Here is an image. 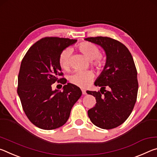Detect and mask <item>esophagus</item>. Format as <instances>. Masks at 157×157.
<instances>
[{
  "mask_svg": "<svg viewBox=\"0 0 157 157\" xmlns=\"http://www.w3.org/2000/svg\"><path fill=\"white\" fill-rule=\"evenodd\" d=\"M82 94H86V90H82Z\"/></svg>",
  "mask_w": 157,
  "mask_h": 157,
  "instance_id": "obj_1",
  "label": "esophagus"
}]
</instances>
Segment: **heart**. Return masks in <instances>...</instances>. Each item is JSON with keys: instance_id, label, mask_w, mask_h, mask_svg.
<instances>
[{"instance_id": "1", "label": "heart", "mask_w": 157, "mask_h": 157, "mask_svg": "<svg viewBox=\"0 0 157 157\" xmlns=\"http://www.w3.org/2000/svg\"><path fill=\"white\" fill-rule=\"evenodd\" d=\"M77 48L87 58L91 60L90 64L92 67L97 70H102L104 69L106 65V60L100 56L101 51L98 46L95 44L90 42H83L77 46ZM70 56L71 51L68 48L62 51L59 55V65L63 70H68L69 68ZM93 77V73L90 71H77L71 75L70 81L77 86L86 88L90 83Z\"/></svg>"}]
</instances>
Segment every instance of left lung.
<instances>
[{"mask_svg": "<svg viewBox=\"0 0 157 157\" xmlns=\"http://www.w3.org/2000/svg\"><path fill=\"white\" fill-rule=\"evenodd\" d=\"M85 40L101 46L106 54V65L94 83L101 90L87 91L97 102L88 110V117L101 129H113L125 122L136 102V67L130 51L119 41L101 36Z\"/></svg>", "mask_w": 157, "mask_h": 157, "instance_id": "obj_1", "label": "left lung"}]
</instances>
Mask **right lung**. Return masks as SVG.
I'll return each mask as SVG.
<instances>
[{
    "label": "right lung",
    "mask_w": 157,
    "mask_h": 157,
    "mask_svg": "<svg viewBox=\"0 0 157 157\" xmlns=\"http://www.w3.org/2000/svg\"><path fill=\"white\" fill-rule=\"evenodd\" d=\"M76 42L69 38L44 37L28 49L21 63L17 93L27 117L40 129L52 130L65 124L81 96L78 87L65 84L58 63L61 51ZM56 81L65 85L63 91L52 90L51 85Z\"/></svg>",
    "instance_id": "obj_1"
}]
</instances>
